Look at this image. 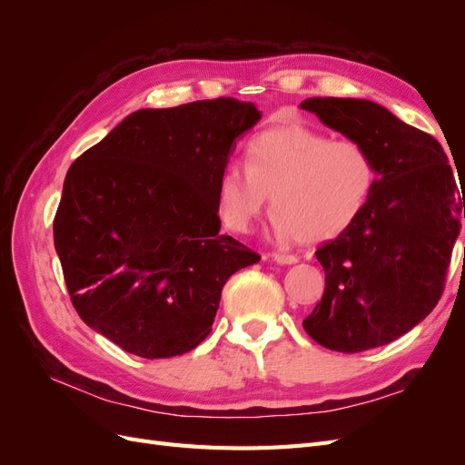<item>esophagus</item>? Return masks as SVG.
Returning <instances> with one entry per match:
<instances>
[{"instance_id": "34e87169", "label": "esophagus", "mask_w": 465, "mask_h": 465, "mask_svg": "<svg viewBox=\"0 0 465 465\" xmlns=\"http://www.w3.org/2000/svg\"><path fill=\"white\" fill-rule=\"evenodd\" d=\"M272 258H273V262H277L281 265H292V263L299 262V258L292 256V254H273Z\"/></svg>"}]
</instances>
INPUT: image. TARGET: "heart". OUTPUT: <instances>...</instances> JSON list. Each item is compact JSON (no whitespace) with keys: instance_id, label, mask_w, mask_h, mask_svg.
Here are the masks:
<instances>
[{"instance_id":"obj_1","label":"heart","mask_w":465,"mask_h":465,"mask_svg":"<svg viewBox=\"0 0 465 465\" xmlns=\"http://www.w3.org/2000/svg\"><path fill=\"white\" fill-rule=\"evenodd\" d=\"M376 180L374 159L362 143L306 125H281L252 139L244 164L223 168L217 203L231 231L250 232L273 193L277 234L314 244L353 227Z\"/></svg>"}]
</instances>
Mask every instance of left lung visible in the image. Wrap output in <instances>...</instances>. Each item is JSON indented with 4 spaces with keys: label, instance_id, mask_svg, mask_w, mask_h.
<instances>
[{
    "label": "left lung",
    "instance_id": "obj_1",
    "mask_svg": "<svg viewBox=\"0 0 465 465\" xmlns=\"http://www.w3.org/2000/svg\"><path fill=\"white\" fill-rule=\"evenodd\" d=\"M328 128L362 143L376 188L361 219L316 250L326 289L306 333L340 353L398 340L439 302L465 200L442 145L364 98H306Z\"/></svg>",
    "mask_w": 465,
    "mask_h": 465
}]
</instances>
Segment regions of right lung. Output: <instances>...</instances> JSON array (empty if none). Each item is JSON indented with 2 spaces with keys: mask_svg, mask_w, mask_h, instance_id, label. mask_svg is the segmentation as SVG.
Here are the masks:
<instances>
[{
  "mask_svg": "<svg viewBox=\"0 0 465 465\" xmlns=\"http://www.w3.org/2000/svg\"><path fill=\"white\" fill-rule=\"evenodd\" d=\"M262 112L236 98L132 112L69 166L54 246L81 320L171 359L211 331L227 279L260 256L221 234L217 182Z\"/></svg>",
  "mask_w": 465,
  "mask_h": 465,
  "instance_id": "right-lung-1",
  "label": "right lung"
}]
</instances>
